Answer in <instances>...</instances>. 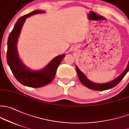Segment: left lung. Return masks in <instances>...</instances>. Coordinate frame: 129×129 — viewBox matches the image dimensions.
Listing matches in <instances>:
<instances>
[{
    "mask_svg": "<svg viewBox=\"0 0 129 129\" xmlns=\"http://www.w3.org/2000/svg\"><path fill=\"white\" fill-rule=\"evenodd\" d=\"M76 70H77L78 78H79L80 81L83 85H85V86H86V87L88 88L89 89H93V90L104 91L108 89L112 88L116 86L123 79V78L125 77L126 74L128 72V71L129 70V61L125 70H124V72L121 75H119L117 78H116L114 80L111 81L110 82L105 83H95L92 82L91 81L88 79L87 77L78 68L77 66H76Z\"/></svg>",
    "mask_w": 129,
    "mask_h": 129,
    "instance_id": "1",
    "label": "left lung"
}]
</instances>
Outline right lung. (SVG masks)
<instances>
[{"label":"right lung","mask_w":129,"mask_h":129,"mask_svg":"<svg viewBox=\"0 0 129 129\" xmlns=\"http://www.w3.org/2000/svg\"><path fill=\"white\" fill-rule=\"evenodd\" d=\"M44 12L43 10H35L20 17L15 25L8 39L7 60L11 71L20 83L31 88L42 87L52 82L57 69L66 55L62 54L55 57L41 70H32L27 68L19 58L17 47V41L26 19L35 14Z\"/></svg>","instance_id":"right-lung-1"}]
</instances>
